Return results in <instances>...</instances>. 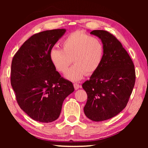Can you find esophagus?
<instances>
[{"label":"esophagus","mask_w":148,"mask_h":148,"mask_svg":"<svg viewBox=\"0 0 148 148\" xmlns=\"http://www.w3.org/2000/svg\"><path fill=\"white\" fill-rule=\"evenodd\" d=\"M81 86L79 85V84H77V83H74V87L75 90L79 89V88H80Z\"/></svg>","instance_id":"1"}]
</instances>
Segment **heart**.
<instances>
[{
  "instance_id": "obj_1",
  "label": "heart",
  "mask_w": 148,
  "mask_h": 148,
  "mask_svg": "<svg viewBox=\"0 0 148 148\" xmlns=\"http://www.w3.org/2000/svg\"><path fill=\"white\" fill-rule=\"evenodd\" d=\"M62 49L53 48L49 58L59 72L65 73L73 62L74 65L65 75L67 79L79 81L87 75H92L102 64L104 48L99 39L82 31L69 35L62 42Z\"/></svg>"
}]
</instances>
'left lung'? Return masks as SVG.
<instances>
[{
  "label": "left lung",
  "instance_id": "obj_1",
  "mask_svg": "<svg viewBox=\"0 0 148 148\" xmlns=\"http://www.w3.org/2000/svg\"><path fill=\"white\" fill-rule=\"evenodd\" d=\"M90 34L101 39L104 54L98 70L82 85L88 96L84 112L91 120L101 121L114 117L127 106L136 82V71L115 36L102 30Z\"/></svg>",
  "mask_w": 148,
  "mask_h": 148
}]
</instances>
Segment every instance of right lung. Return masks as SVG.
Returning a JSON list of instances; mask_svg holds the SVG:
<instances>
[{
  "label": "right lung",
  "mask_w": 148,
  "mask_h": 148,
  "mask_svg": "<svg viewBox=\"0 0 148 148\" xmlns=\"http://www.w3.org/2000/svg\"><path fill=\"white\" fill-rule=\"evenodd\" d=\"M65 29L46 30L31 36L16 53L11 63V84L19 106L37 121L58 119L65 99L74 91L61 77L49 53Z\"/></svg>",
  "instance_id": "obj_1"
}]
</instances>
